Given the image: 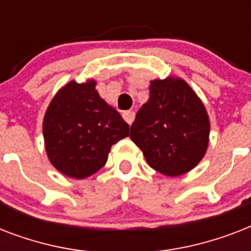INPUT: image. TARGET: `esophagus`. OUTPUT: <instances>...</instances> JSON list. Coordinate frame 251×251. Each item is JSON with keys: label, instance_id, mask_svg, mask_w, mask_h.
<instances>
[{"label": "esophagus", "instance_id": "obj_1", "mask_svg": "<svg viewBox=\"0 0 251 251\" xmlns=\"http://www.w3.org/2000/svg\"><path fill=\"white\" fill-rule=\"evenodd\" d=\"M122 117H124V120H125L129 125H131L134 121V117H135V113L134 112H131V110H127V112H124V114H122Z\"/></svg>", "mask_w": 251, "mask_h": 251}]
</instances>
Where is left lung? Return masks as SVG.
I'll list each match as a JSON object with an SVG mask.
<instances>
[{
    "instance_id": "1",
    "label": "left lung",
    "mask_w": 251,
    "mask_h": 251,
    "mask_svg": "<svg viewBox=\"0 0 251 251\" xmlns=\"http://www.w3.org/2000/svg\"><path fill=\"white\" fill-rule=\"evenodd\" d=\"M130 138L161 175H185L199 164L210 142V118L195 91L178 76L150 82L149 101L131 125Z\"/></svg>"
}]
</instances>
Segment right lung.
<instances>
[{"mask_svg": "<svg viewBox=\"0 0 251 251\" xmlns=\"http://www.w3.org/2000/svg\"><path fill=\"white\" fill-rule=\"evenodd\" d=\"M43 135L50 164L62 175L82 179L105 165L112 146L129 135V125L100 98L96 80H70L49 102Z\"/></svg>", "mask_w": 251, "mask_h": 251, "instance_id": "add662e5", "label": "right lung"}]
</instances>
